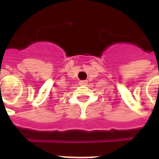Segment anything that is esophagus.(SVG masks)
Masks as SVG:
<instances>
[{"mask_svg":"<svg viewBox=\"0 0 159 159\" xmlns=\"http://www.w3.org/2000/svg\"><path fill=\"white\" fill-rule=\"evenodd\" d=\"M87 83H88V81L87 80H83V81H80L79 84L82 85V86H84V85H86Z\"/></svg>","mask_w":159,"mask_h":159,"instance_id":"1","label":"esophagus"}]
</instances>
